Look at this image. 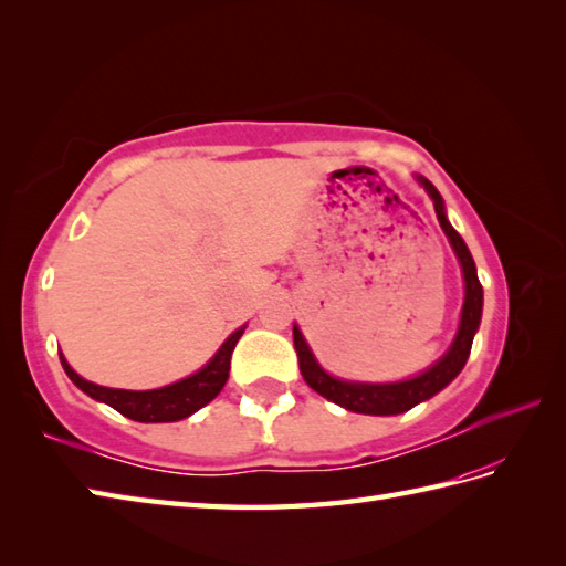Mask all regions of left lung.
I'll return each mask as SVG.
<instances>
[{"mask_svg":"<svg viewBox=\"0 0 566 566\" xmlns=\"http://www.w3.org/2000/svg\"><path fill=\"white\" fill-rule=\"evenodd\" d=\"M419 184L426 188V193L431 196L436 218L441 222L448 242L453 247L462 266L464 303H462L458 334L453 338V346L448 348V354L441 360H436L429 370L417 375V378H409L401 382H348V380L334 378V375H329L319 366L315 356H312L303 332H300L297 326H293V342H295L297 360H300V373H303L305 382L315 389V392H319L322 397H326L329 401H334V405L344 407L348 411L373 413V417H392V413L409 411L411 407L421 405V401L431 399L433 395L441 392L446 385H450L458 378L460 370L464 368V363H468L474 332L480 329L484 293H482L480 279H476L474 259L470 254L468 244L462 242V237L453 230V224L448 222L443 198L436 191V186L423 177H419Z\"/></svg>","mask_w":566,"mask_h":566,"instance_id":"obj_1","label":"left lung"}]
</instances>
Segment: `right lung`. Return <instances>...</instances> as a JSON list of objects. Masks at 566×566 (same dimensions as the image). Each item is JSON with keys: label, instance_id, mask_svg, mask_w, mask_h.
<instances>
[{"label": "right lung", "instance_id": "add662e5", "mask_svg": "<svg viewBox=\"0 0 566 566\" xmlns=\"http://www.w3.org/2000/svg\"><path fill=\"white\" fill-rule=\"evenodd\" d=\"M242 334H244V326H240L234 334H230L228 342L218 348V354L212 356L198 373L188 375V378L167 387L147 389V392H133V389H113V387L94 385L90 380H84L82 375L74 373L62 354H60V363L62 368H65L67 378L77 385L82 392H86L96 401H104V405L120 411L123 417H128L133 421H143V423H169V421H181L186 417H191V413H196L200 407H206L208 401H212L220 395V389L230 378V358Z\"/></svg>", "mask_w": 566, "mask_h": 566}]
</instances>
